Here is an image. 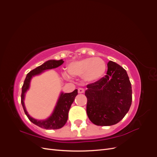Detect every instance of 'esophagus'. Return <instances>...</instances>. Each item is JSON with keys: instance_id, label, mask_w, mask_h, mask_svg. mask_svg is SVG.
Here are the masks:
<instances>
[{"instance_id": "obj_1", "label": "esophagus", "mask_w": 157, "mask_h": 157, "mask_svg": "<svg viewBox=\"0 0 157 157\" xmlns=\"http://www.w3.org/2000/svg\"><path fill=\"white\" fill-rule=\"evenodd\" d=\"M78 94H82V93H84V90L82 88H79L78 89Z\"/></svg>"}]
</instances>
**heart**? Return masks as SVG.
<instances>
[{
    "label": "heart",
    "mask_w": 157,
    "mask_h": 157,
    "mask_svg": "<svg viewBox=\"0 0 157 157\" xmlns=\"http://www.w3.org/2000/svg\"><path fill=\"white\" fill-rule=\"evenodd\" d=\"M106 65L99 58H86L71 62L67 67L69 74L73 77H82L84 81L94 82L100 79L105 72ZM64 77L68 78L67 75Z\"/></svg>",
    "instance_id": "obj_1"
}]
</instances>
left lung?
<instances>
[{"mask_svg": "<svg viewBox=\"0 0 157 157\" xmlns=\"http://www.w3.org/2000/svg\"><path fill=\"white\" fill-rule=\"evenodd\" d=\"M107 75L87 85L86 113L92 123L111 126L120 122L130 108L132 90L124 69L112 61L107 63Z\"/></svg>", "mask_w": 157, "mask_h": 157, "instance_id": "obj_1", "label": "left lung"}]
</instances>
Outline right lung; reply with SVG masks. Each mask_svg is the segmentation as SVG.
<instances>
[{"mask_svg": "<svg viewBox=\"0 0 157 157\" xmlns=\"http://www.w3.org/2000/svg\"><path fill=\"white\" fill-rule=\"evenodd\" d=\"M64 61L63 59L60 60H54L51 59L46 61L42 65L39 66L35 69L31 71L26 76V78L23 82L21 90V103L23 106V109L24 110L25 115L29 118V121L32 122L33 124L39 126L42 128L46 130H57L62 128L65 123L67 121L68 113L70 107L75 100V97L78 94V90L76 89L73 92L71 93H63L61 92L59 98L57 102L54 110L52 113V115L44 121H38L35 118L30 117L26 111V109L24 104L25 94L27 90L29 88L30 81L33 77L35 75H39L43 72L45 70L54 69L59 67L63 63Z\"/></svg>", "mask_w": 157, "mask_h": 157, "instance_id": "1", "label": "right lung"}]
</instances>
